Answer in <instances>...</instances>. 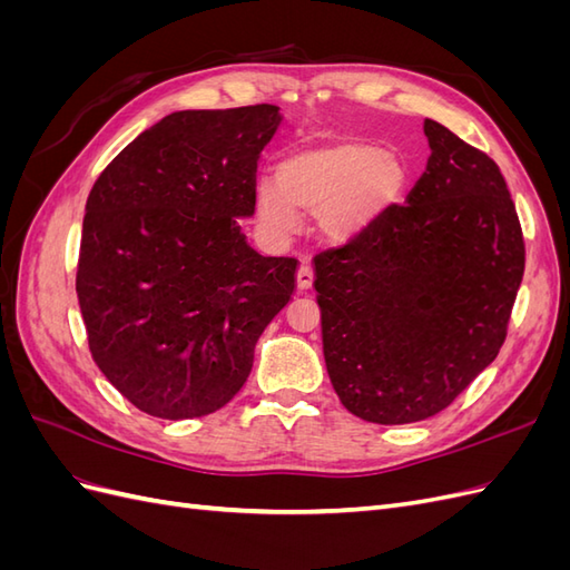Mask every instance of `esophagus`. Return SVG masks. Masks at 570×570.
<instances>
[{
  "label": "esophagus",
  "instance_id": "obj_1",
  "mask_svg": "<svg viewBox=\"0 0 570 570\" xmlns=\"http://www.w3.org/2000/svg\"><path fill=\"white\" fill-rule=\"evenodd\" d=\"M312 285H314V271L308 268V266H302V268L297 271V287H299L302 292H306V289H312Z\"/></svg>",
  "mask_w": 570,
  "mask_h": 570
}]
</instances>
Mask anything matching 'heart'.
Masks as SVG:
<instances>
[{"label": "heart", "mask_w": 570, "mask_h": 570, "mask_svg": "<svg viewBox=\"0 0 570 570\" xmlns=\"http://www.w3.org/2000/svg\"><path fill=\"white\" fill-rule=\"evenodd\" d=\"M406 170L381 145L356 137L304 147L278 166V185L256 189V216L275 239L295 237L302 214L318 216V230L347 245L375 226L400 199Z\"/></svg>", "instance_id": "obj_1"}]
</instances>
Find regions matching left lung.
<instances>
[{"mask_svg":"<svg viewBox=\"0 0 570 570\" xmlns=\"http://www.w3.org/2000/svg\"><path fill=\"white\" fill-rule=\"evenodd\" d=\"M402 206L314 258L323 356L354 416L404 425L450 406L507 337L525 245L499 166L438 120Z\"/></svg>","mask_w":570,"mask_h":570,"instance_id":"left-lung-1","label":"left lung"}]
</instances>
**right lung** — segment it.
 I'll use <instances>...</instances> for the list:
<instances>
[{
  "label": "right lung",
  "mask_w": 570,
  "mask_h": 570,
  "mask_svg": "<svg viewBox=\"0 0 570 570\" xmlns=\"http://www.w3.org/2000/svg\"><path fill=\"white\" fill-rule=\"evenodd\" d=\"M273 105L176 111L101 170L85 204L76 292L95 364L166 421L226 406L256 340L295 292L297 262L256 254V164Z\"/></svg>",
  "instance_id": "right-lung-1"
}]
</instances>
